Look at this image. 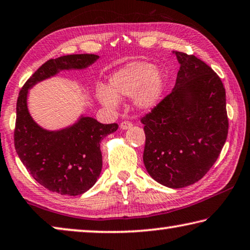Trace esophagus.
Listing matches in <instances>:
<instances>
[{
	"instance_id": "34e87169",
	"label": "esophagus",
	"mask_w": 250,
	"mask_h": 250,
	"mask_svg": "<svg viewBox=\"0 0 250 250\" xmlns=\"http://www.w3.org/2000/svg\"><path fill=\"white\" fill-rule=\"evenodd\" d=\"M133 126V123L129 122V121H123L121 123V128L122 129H127V128H130Z\"/></svg>"
}]
</instances>
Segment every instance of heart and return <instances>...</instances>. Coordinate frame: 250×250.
Masks as SVG:
<instances>
[{
  "label": "heart",
  "instance_id": "heart-1",
  "mask_svg": "<svg viewBox=\"0 0 250 250\" xmlns=\"http://www.w3.org/2000/svg\"><path fill=\"white\" fill-rule=\"evenodd\" d=\"M110 91L99 88L97 97L104 105L115 107L116 97L135 95V104L140 108H149L159 101L163 89V78L154 64L145 61L127 63L110 77Z\"/></svg>",
  "mask_w": 250,
  "mask_h": 250
}]
</instances>
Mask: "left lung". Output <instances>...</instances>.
I'll use <instances>...</instances> for the list:
<instances>
[{"label": "left lung", "mask_w": 250, "mask_h": 250, "mask_svg": "<svg viewBox=\"0 0 250 250\" xmlns=\"http://www.w3.org/2000/svg\"><path fill=\"white\" fill-rule=\"evenodd\" d=\"M174 89L142 117L148 174L179 189L207 174L227 140L229 121L220 77L194 55L175 51Z\"/></svg>", "instance_id": "obj_1"}]
</instances>
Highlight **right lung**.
I'll list each match as a JSON object with an SVG mask.
<instances>
[{
	"label": "right lung",
	"instance_id": "add662e5",
	"mask_svg": "<svg viewBox=\"0 0 250 250\" xmlns=\"http://www.w3.org/2000/svg\"><path fill=\"white\" fill-rule=\"evenodd\" d=\"M97 55H68L49 59L26 80L19 93L14 146L32 178L45 189L64 195H79L89 190L102 171L101 141L118 128L116 123L102 124L82 117L71 127L48 132L38 126L26 107L28 89L62 69H83Z\"/></svg>",
	"mask_w": 250,
	"mask_h": 250
}]
</instances>
